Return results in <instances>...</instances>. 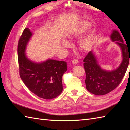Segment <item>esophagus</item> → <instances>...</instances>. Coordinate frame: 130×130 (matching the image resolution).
I'll return each mask as SVG.
<instances>
[{"label":"esophagus","instance_id":"34e87169","mask_svg":"<svg viewBox=\"0 0 130 130\" xmlns=\"http://www.w3.org/2000/svg\"><path fill=\"white\" fill-rule=\"evenodd\" d=\"M78 63V60H77V59H73V60H72V63H73L74 64H77Z\"/></svg>","mask_w":130,"mask_h":130}]
</instances>
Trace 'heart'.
<instances>
[{
	"mask_svg": "<svg viewBox=\"0 0 130 130\" xmlns=\"http://www.w3.org/2000/svg\"><path fill=\"white\" fill-rule=\"evenodd\" d=\"M89 27V25L88 23H85L80 29H78L75 32H72L70 35V38H73L74 36H77V35L83 34L85 31L87 30ZM62 46L64 48H68L70 46L69 43L66 41H63L62 43ZM94 45V36L93 35H90L84 38L83 40H82L80 43V48L84 51H89L92 49Z\"/></svg>",
	"mask_w": 130,
	"mask_h": 130,
	"instance_id": "b5f03b06",
	"label": "heart"
}]
</instances>
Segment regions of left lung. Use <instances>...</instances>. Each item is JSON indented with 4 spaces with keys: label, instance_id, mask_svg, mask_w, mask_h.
<instances>
[{
    "label": "left lung",
    "instance_id": "left-lung-1",
    "mask_svg": "<svg viewBox=\"0 0 130 130\" xmlns=\"http://www.w3.org/2000/svg\"><path fill=\"white\" fill-rule=\"evenodd\" d=\"M111 38L122 50L123 61L118 68L111 72L101 69L92 51L89 52L84 59L86 89L96 95H105L118 86L125 76L130 61V49L124 43L118 31L114 30Z\"/></svg>",
    "mask_w": 130,
    "mask_h": 130
}]
</instances>
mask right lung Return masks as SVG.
<instances>
[{
	"label": "right lung",
	"mask_w": 130,
	"mask_h": 130,
	"mask_svg": "<svg viewBox=\"0 0 130 130\" xmlns=\"http://www.w3.org/2000/svg\"><path fill=\"white\" fill-rule=\"evenodd\" d=\"M32 35L30 29L26 28L19 38L17 46L19 75L35 95L44 99H53L63 90L62 78L67 70V63L48 60L37 63L29 60L25 51Z\"/></svg>",
	"instance_id": "right-lung-1"
}]
</instances>
